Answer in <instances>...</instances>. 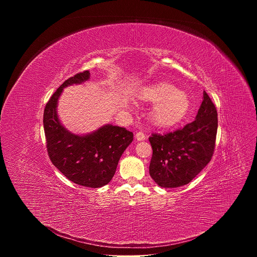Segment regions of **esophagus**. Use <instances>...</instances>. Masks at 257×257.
<instances>
[{
    "label": "esophagus",
    "instance_id": "obj_1",
    "mask_svg": "<svg viewBox=\"0 0 257 257\" xmlns=\"http://www.w3.org/2000/svg\"><path fill=\"white\" fill-rule=\"evenodd\" d=\"M135 137H136V140H137V141H142V140L145 139V134L140 131V132H137V133H136Z\"/></svg>",
    "mask_w": 257,
    "mask_h": 257
}]
</instances>
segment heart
I'll use <instances>...</instances> for the list:
<instances>
[{
    "label": "heart",
    "mask_w": 257,
    "mask_h": 257,
    "mask_svg": "<svg viewBox=\"0 0 257 257\" xmlns=\"http://www.w3.org/2000/svg\"><path fill=\"white\" fill-rule=\"evenodd\" d=\"M137 97L141 101L155 103L151 111V120L162 128L179 123L190 107V99L185 91L165 82L141 87Z\"/></svg>",
    "instance_id": "b5f03b06"
}]
</instances>
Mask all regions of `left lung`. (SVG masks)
<instances>
[{
    "label": "left lung",
    "mask_w": 257,
    "mask_h": 257,
    "mask_svg": "<svg viewBox=\"0 0 257 257\" xmlns=\"http://www.w3.org/2000/svg\"><path fill=\"white\" fill-rule=\"evenodd\" d=\"M217 130L216 108L203 91L195 120L183 129L165 135L153 134L150 175L163 188L191 182L211 160Z\"/></svg>",
    "instance_id": "8db88e82"
}]
</instances>
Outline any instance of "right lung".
<instances>
[{
	"label": "right lung",
	"instance_id": "right-lung-1",
	"mask_svg": "<svg viewBox=\"0 0 257 257\" xmlns=\"http://www.w3.org/2000/svg\"><path fill=\"white\" fill-rule=\"evenodd\" d=\"M89 78V71L78 73L56 90L45 107L44 128L54 166L77 185L99 188L112 180L121 156L133 140V133L123 127L105 124L90 133L75 134L61 123L58 102L63 89Z\"/></svg>",
	"mask_w": 257,
	"mask_h": 257
}]
</instances>
